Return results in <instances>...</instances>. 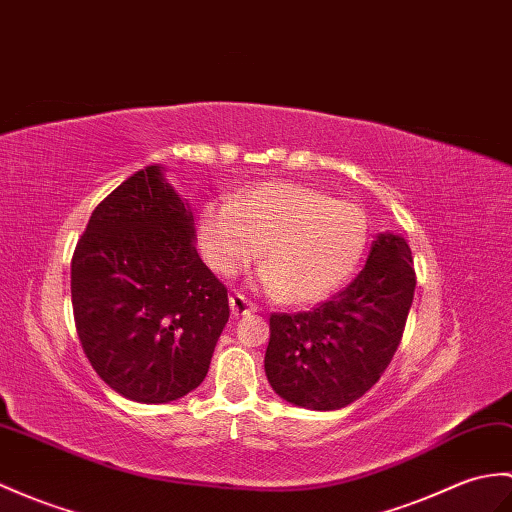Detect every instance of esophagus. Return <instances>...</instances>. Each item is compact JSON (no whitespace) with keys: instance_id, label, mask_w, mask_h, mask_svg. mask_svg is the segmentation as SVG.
Returning <instances> with one entry per match:
<instances>
[{"instance_id":"1","label":"esophagus","mask_w":512,"mask_h":512,"mask_svg":"<svg viewBox=\"0 0 512 512\" xmlns=\"http://www.w3.org/2000/svg\"><path fill=\"white\" fill-rule=\"evenodd\" d=\"M229 305H231V316L233 318H240V316H248L253 314L257 307L246 299L244 294H231L229 296Z\"/></svg>"}]
</instances>
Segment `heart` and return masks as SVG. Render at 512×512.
<instances>
[{"instance_id": "heart-1", "label": "heart", "mask_w": 512, "mask_h": 512, "mask_svg": "<svg viewBox=\"0 0 512 512\" xmlns=\"http://www.w3.org/2000/svg\"><path fill=\"white\" fill-rule=\"evenodd\" d=\"M200 246L220 275L257 257L264 285L288 305L318 303L351 277L366 251L360 205L292 181L242 189L200 216Z\"/></svg>"}]
</instances>
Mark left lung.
<instances>
[{
    "instance_id": "left-lung-1",
    "label": "left lung",
    "mask_w": 512,
    "mask_h": 512,
    "mask_svg": "<svg viewBox=\"0 0 512 512\" xmlns=\"http://www.w3.org/2000/svg\"><path fill=\"white\" fill-rule=\"evenodd\" d=\"M412 253L379 233L347 288L310 312L272 314L266 377L285 401L338 410L371 390L395 355L414 299Z\"/></svg>"
}]
</instances>
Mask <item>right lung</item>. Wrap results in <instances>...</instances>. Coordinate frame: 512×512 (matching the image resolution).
<instances>
[{
  "label": "right lung",
  "mask_w": 512,
  "mask_h": 512,
  "mask_svg": "<svg viewBox=\"0 0 512 512\" xmlns=\"http://www.w3.org/2000/svg\"><path fill=\"white\" fill-rule=\"evenodd\" d=\"M194 240L192 209L161 165H148L93 209L76 244L78 338L95 373L126 399H181L209 371L229 296Z\"/></svg>",
  "instance_id": "right-lung-1"
}]
</instances>
